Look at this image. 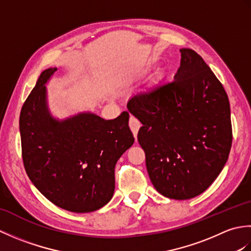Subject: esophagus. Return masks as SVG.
Here are the masks:
<instances>
[{
	"label": "esophagus",
	"mask_w": 251,
	"mask_h": 251,
	"mask_svg": "<svg viewBox=\"0 0 251 251\" xmlns=\"http://www.w3.org/2000/svg\"><path fill=\"white\" fill-rule=\"evenodd\" d=\"M140 122L138 121L135 116H130L129 117V127L130 129L132 131V134H134V137L136 138L137 137V134H138V130H139L140 128Z\"/></svg>",
	"instance_id": "obj_1"
}]
</instances>
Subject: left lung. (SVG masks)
Instances as JSON below:
<instances>
[{
	"label": "left lung",
	"instance_id": "left-lung-1",
	"mask_svg": "<svg viewBox=\"0 0 251 251\" xmlns=\"http://www.w3.org/2000/svg\"><path fill=\"white\" fill-rule=\"evenodd\" d=\"M173 81L131 98L130 113L141 122L138 141L151 182L162 195L190 200L219 176L232 146L227 95L202 58L180 50Z\"/></svg>",
	"mask_w": 251,
	"mask_h": 251
}]
</instances>
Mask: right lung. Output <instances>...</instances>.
I'll return each instance as SVG.
<instances>
[{
  "mask_svg": "<svg viewBox=\"0 0 251 251\" xmlns=\"http://www.w3.org/2000/svg\"><path fill=\"white\" fill-rule=\"evenodd\" d=\"M57 68L41 73L20 112L21 151L26 175L52 204L84 214L108 204L114 168L135 139L128 112L103 120L83 112L56 120L47 106L45 84Z\"/></svg>",
  "mask_w": 251,
  "mask_h": 251,
  "instance_id": "right-lung-1",
  "label": "right lung"
}]
</instances>
